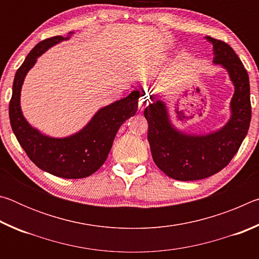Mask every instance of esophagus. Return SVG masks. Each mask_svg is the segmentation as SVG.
<instances>
[{"label": "esophagus", "instance_id": "1", "mask_svg": "<svg viewBox=\"0 0 259 259\" xmlns=\"http://www.w3.org/2000/svg\"><path fill=\"white\" fill-rule=\"evenodd\" d=\"M143 102H144V99H143ZM145 105H148V100H145V102H144L142 105H140V109H143Z\"/></svg>", "mask_w": 259, "mask_h": 259}]
</instances>
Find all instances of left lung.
<instances>
[{
	"label": "left lung",
	"instance_id": "8db88e82",
	"mask_svg": "<svg viewBox=\"0 0 259 259\" xmlns=\"http://www.w3.org/2000/svg\"><path fill=\"white\" fill-rule=\"evenodd\" d=\"M212 45V64L226 69L234 87L229 121L208 134H188L170 119L164 99L150 96L144 111L152 157L166 176L176 181H199L212 176L230 163L248 134L251 120L249 75L227 43L205 36Z\"/></svg>",
	"mask_w": 259,
	"mask_h": 259
}]
</instances>
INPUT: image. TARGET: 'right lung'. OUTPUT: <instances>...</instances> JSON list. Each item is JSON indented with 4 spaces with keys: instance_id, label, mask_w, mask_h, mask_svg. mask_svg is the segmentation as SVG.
<instances>
[{
    "instance_id": "right-lung-1",
    "label": "right lung",
    "mask_w": 259,
    "mask_h": 259,
    "mask_svg": "<svg viewBox=\"0 0 259 259\" xmlns=\"http://www.w3.org/2000/svg\"><path fill=\"white\" fill-rule=\"evenodd\" d=\"M73 33H69L67 37L47 38L35 46L26 57L15 75L9 117L20 146L38 168L57 177L78 179L90 176L104 164L117 130L137 112L140 94L135 90L125 98L99 108L81 130L67 137H50L33 128L25 119L20 106L25 77L36 64L38 57L51 47L69 40Z\"/></svg>"
}]
</instances>
